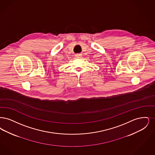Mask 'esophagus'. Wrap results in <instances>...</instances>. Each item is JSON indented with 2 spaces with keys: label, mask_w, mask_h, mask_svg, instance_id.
<instances>
[{
  "label": "esophagus",
  "mask_w": 155,
  "mask_h": 155,
  "mask_svg": "<svg viewBox=\"0 0 155 155\" xmlns=\"http://www.w3.org/2000/svg\"><path fill=\"white\" fill-rule=\"evenodd\" d=\"M81 57H82V55L81 54H76V58H81Z\"/></svg>",
  "instance_id": "obj_1"
}]
</instances>
